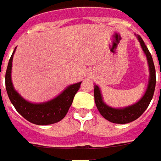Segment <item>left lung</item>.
Returning <instances> with one entry per match:
<instances>
[{
	"label": "left lung",
	"mask_w": 161,
	"mask_h": 161,
	"mask_svg": "<svg viewBox=\"0 0 161 161\" xmlns=\"http://www.w3.org/2000/svg\"><path fill=\"white\" fill-rule=\"evenodd\" d=\"M140 44L142 46L143 52L145 53L147 60H148L149 67H150V80H149L148 88L144 94L142 99L131 106H128L124 109H114L107 106L103 102V99L101 97V93L97 86H95L94 89V96H95V102L97 107L99 113L103 118L107 120L117 124H126L129 123L131 121L136 120L138 119L147 109L149 104L151 103L153 97L155 85H156V73H155V66H154L153 60L152 58V55L146 47V45L143 42V39L137 36Z\"/></svg>",
	"instance_id": "left-lung-1"
}]
</instances>
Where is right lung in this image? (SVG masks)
I'll return each mask as SVG.
<instances>
[{"instance_id": "obj_1", "label": "right lung", "mask_w": 161, "mask_h": 161, "mask_svg": "<svg viewBox=\"0 0 161 161\" xmlns=\"http://www.w3.org/2000/svg\"><path fill=\"white\" fill-rule=\"evenodd\" d=\"M13 54L8 64L5 74V85L8 98L15 109L25 119L36 125H49L63 119L66 115L71 104L73 103V97L80 89L81 82L71 85L63 93L59 95L58 97L49 102L44 103H29L25 99H23L13 88L11 82Z\"/></svg>"}]
</instances>
